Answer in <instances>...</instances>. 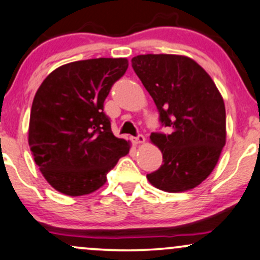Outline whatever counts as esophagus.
Here are the masks:
<instances>
[{
    "label": "esophagus",
    "instance_id": "34e87169",
    "mask_svg": "<svg viewBox=\"0 0 260 260\" xmlns=\"http://www.w3.org/2000/svg\"><path fill=\"white\" fill-rule=\"evenodd\" d=\"M131 140H133V142L135 143V145H141V143H145V136L143 135H137L136 137H131Z\"/></svg>",
    "mask_w": 260,
    "mask_h": 260
}]
</instances>
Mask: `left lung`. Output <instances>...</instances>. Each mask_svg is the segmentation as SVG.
Returning <instances> with one entry per match:
<instances>
[{
	"label": "left lung",
	"mask_w": 260,
	"mask_h": 260,
	"mask_svg": "<svg viewBox=\"0 0 260 260\" xmlns=\"http://www.w3.org/2000/svg\"><path fill=\"white\" fill-rule=\"evenodd\" d=\"M136 75L153 99L169 135L149 139L163 164L147 174L154 187L167 192L192 190L213 172L226 142V114L218 87L190 57L140 54L131 59Z\"/></svg>",
	"instance_id": "obj_1"
}]
</instances>
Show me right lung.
<instances>
[{
  "mask_svg": "<svg viewBox=\"0 0 260 260\" xmlns=\"http://www.w3.org/2000/svg\"><path fill=\"white\" fill-rule=\"evenodd\" d=\"M126 58H93L54 69L34 97L29 146L54 190L84 196L102 187L107 173L129 153L130 142L113 135L103 103L126 72Z\"/></svg>",
  "mask_w": 260,
  "mask_h": 260,
  "instance_id": "add662e5",
  "label": "right lung"
}]
</instances>
